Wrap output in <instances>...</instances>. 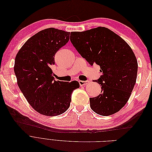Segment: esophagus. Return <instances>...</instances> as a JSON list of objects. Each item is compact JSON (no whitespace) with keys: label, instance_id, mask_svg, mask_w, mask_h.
Instances as JSON below:
<instances>
[{"label":"esophagus","instance_id":"esophagus-1","mask_svg":"<svg viewBox=\"0 0 152 152\" xmlns=\"http://www.w3.org/2000/svg\"><path fill=\"white\" fill-rule=\"evenodd\" d=\"M79 83L80 86H85V85H87V84H88L89 83V80H85V81L79 80Z\"/></svg>","mask_w":152,"mask_h":152}]
</instances>
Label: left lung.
Returning <instances> with one entry per match:
<instances>
[{"label":"left lung","instance_id":"obj_1","mask_svg":"<svg viewBox=\"0 0 152 152\" xmlns=\"http://www.w3.org/2000/svg\"><path fill=\"white\" fill-rule=\"evenodd\" d=\"M70 41L91 66L97 64L102 75L94 80L102 86L101 94L90 98V107L100 115L118 112L126 104L135 85L137 62L125 40L105 27L73 31Z\"/></svg>","mask_w":152,"mask_h":152}]
</instances>
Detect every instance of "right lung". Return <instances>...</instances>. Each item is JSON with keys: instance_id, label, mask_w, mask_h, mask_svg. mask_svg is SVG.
I'll use <instances>...</instances> for the list:
<instances>
[{"instance_id": "obj_1", "label": "right lung", "mask_w": 152, "mask_h": 152, "mask_svg": "<svg viewBox=\"0 0 152 152\" xmlns=\"http://www.w3.org/2000/svg\"><path fill=\"white\" fill-rule=\"evenodd\" d=\"M70 32L49 28L32 36L18 51L15 62L18 85L31 107L46 116L59 115L70 105L77 81L54 80V56L70 39Z\"/></svg>"}]
</instances>
